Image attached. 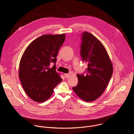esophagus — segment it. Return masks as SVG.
Returning <instances> with one entry per match:
<instances>
[{
	"mask_svg": "<svg viewBox=\"0 0 134 134\" xmlns=\"http://www.w3.org/2000/svg\"><path fill=\"white\" fill-rule=\"evenodd\" d=\"M64 76L66 78H68L70 77V74H64Z\"/></svg>",
	"mask_w": 134,
	"mask_h": 134,
	"instance_id": "obj_1",
	"label": "esophagus"
}]
</instances>
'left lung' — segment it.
Listing matches in <instances>:
<instances>
[{"instance_id": "8db88e82", "label": "left lung", "mask_w": 134, "mask_h": 134, "mask_svg": "<svg viewBox=\"0 0 134 134\" xmlns=\"http://www.w3.org/2000/svg\"><path fill=\"white\" fill-rule=\"evenodd\" d=\"M80 54L82 62L88 64L84 74H77L78 84L73 87L81 99L88 102L101 96L113 73L112 63L102 43L91 34L83 32L81 36Z\"/></svg>"}]
</instances>
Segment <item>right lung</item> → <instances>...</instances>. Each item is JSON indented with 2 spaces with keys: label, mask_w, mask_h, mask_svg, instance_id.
Here are the masks:
<instances>
[{
  "label": "right lung",
  "mask_w": 134,
  "mask_h": 134,
  "mask_svg": "<svg viewBox=\"0 0 134 134\" xmlns=\"http://www.w3.org/2000/svg\"><path fill=\"white\" fill-rule=\"evenodd\" d=\"M65 38L64 34L39 37L28 45L21 57L19 79L26 94L35 102L48 99L62 80L56 71V63ZM52 63L54 65L50 68Z\"/></svg>",
  "instance_id": "right-lung-1"
}]
</instances>
